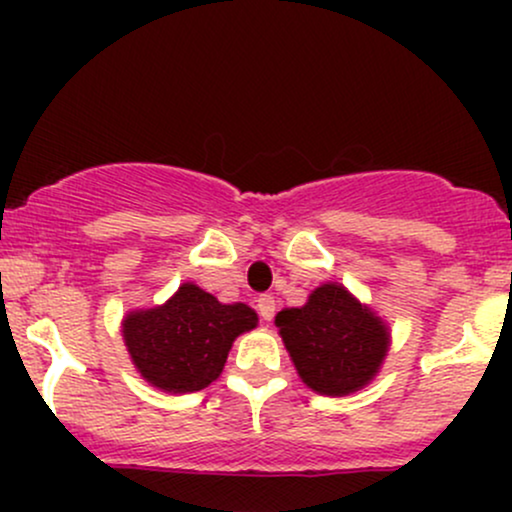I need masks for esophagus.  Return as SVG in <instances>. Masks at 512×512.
<instances>
[{
	"instance_id": "1",
	"label": "esophagus",
	"mask_w": 512,
	"mask_h": 512,
	"mask_svg": "<svg viewBox=\"0 0 512 512\" xmlns=\"http://www.w3.org/2000/svg\"><path fill=\"white\" fill-rule=\"evenodd\" d=\"M257 310H260L262 320H272L274 313H276V301H274V296H269V293H264V296L257 298Z\"/></svg>"
}]
</instances>
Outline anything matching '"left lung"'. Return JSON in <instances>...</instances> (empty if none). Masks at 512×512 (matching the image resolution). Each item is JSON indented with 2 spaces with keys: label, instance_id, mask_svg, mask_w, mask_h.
Returning a JSON list of instances; mask_svg holds the SVG:
<instances>
[{
  "label": "left lung",
  "instance_id": "8db88e82",
  "mask_svg": "<svg viewBox=\"0 0 512 512\" xmlns=\"http://www.w3.org/2000/svg\"><path fill=\"white\" fill-rule=\"evenodd\" d=\"M274 325L298 378L317 395L346 397L373 383L390 351V325L337 281L317 286Z\"/></svg>",
  "mask_w": 512,
  "mask_h": 512
}]
</instances>
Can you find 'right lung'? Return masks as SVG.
<instances>
[{"label":"right lung","mask_w":512,"mask_h":512,"mask_svg":"<svg viewBox=\"0 0 512 512\" xmlns=\"http://www.w3.org/2000/svg\"><path fill=\"white\" fill-rule=\"evenodd\" d=\"M257 320L250 305L221 303L185 281L166 303L129 310L122 339L146 383L170 395H187L219 378L233 342L255 330Z\"/></svg>","instance_id":"obj_1"}]
</instances>
